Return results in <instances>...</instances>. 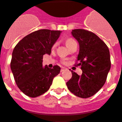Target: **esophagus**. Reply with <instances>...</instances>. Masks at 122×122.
I'll list each match as a JSON object with an SVG mask.
<instances>
[{"instance_id": "esophagus-1", "label": "esophagus", "mask_w": 122, "mask_h": 122, "mask_svg": "<svg viewBox=\"0 0 122 122\" xmlns=\"http://www.w3.org/2000/svg\"><path fill=\"white\" fill-rule=\"evenodd\" d=\"M66 70V68H61V72H63V71H65Z\"/></svg>"}]
</instances>
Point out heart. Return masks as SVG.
<instances>
[{
    "instance_id": "obj_1",
    "label": "heart",
    "mask_w": 122,
    "mask_h": 122,
    "mask_svg": "<svg viewBox=\"0 0 122 122\" xmlns=\"http://www.w3.org/2000/svg\"><path fill=\"white\" fill-rule=\"evenodd\" d=\"M74 43H76V42L72 39H68L66 41V46L68 47H69L71 44H74ZM63 63H65V61H63Z\"/></svg>"
}]
</instances>
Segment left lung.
<instances>
[{
    "label": "left lung",
    "mask_w": 122,
    "mask_h": 122,
    "mask_svg": "<svg viewBox=\"0 0 122 122\" xmlns=\"http://www.w3.org/2000/svg\"><path fill=\"white\" fill-rule=\"evenodd\" d=\"M71 34L80 46L77 57L81 66V75L73 71L72 77L66 82L71 92L81 98L92 96L104 85L111 68L108 46L95 33L83 29L72 30Z\"/></svg>",
    "instance_id": "1"
}]
</instances>
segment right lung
I'll return each mask as SVG.
<instances>
[{
  "mask_svg": "<svg viewBox=\"0 0 122 122\" xmlns=\"http://www.w3.org/2000/svg\"><path fill=\"white\" fill-rule=\"evenodd\" d=\"M61 32L39 30L26 35L15 46L10 69L18 88L28 96L36 97L46 92L53 78L60 73L61 68L57 65L53 68L42 66V59L44 54H51Z\"/></svg>",
  "mask_w": 122,
  "mask_h": 122,
  "instance_id": "add662e5",
  "label": "right lung"
}]
</instances>
